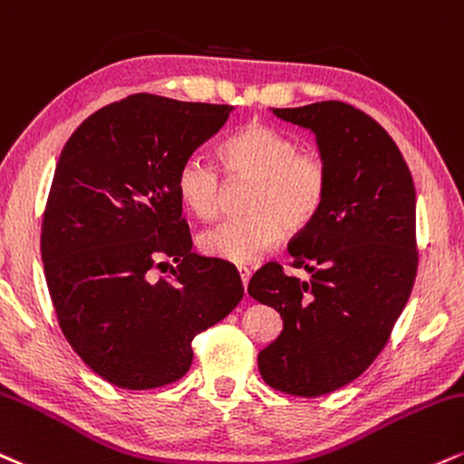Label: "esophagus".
Instances as JSON below:
<instances>
[{
  "label": "esophagus",
  "instance_id": "obj_1",
  "mask_svg": "<svg viewBox=\"0 0 464 464\" xmlns=\"http://www.w3.org/2000/svg\"><path fill=\"white\" fill-rule=\"evenodd\" d=\"M239 278H242L244 292H246V287H248V281H250V270H248V267H239Z\"/></svg>",
  "mask_w": 464,
  "mask_h": 464
}]
</instances>
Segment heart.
<instances>
[{"label": "heart", "mask_w": 464, "mask_h": 464, "mask_svg": "<svg viewBox=\"0 0 464 464\" xmlns=\"http://www.w3.org/2000/svg\"><path fill=\"white\" fill-rule=\"evenodd\" d=\"M228 175L253 181L246 218L205 228L200 253L227 264L246 266L278 246L283 233H304L315 225L331 192L328 161L314 150H300L289 133L248 122L220 147ZM220 172L200 153L188 155L175 175L177 197L200 220L216 216L220 203Z\"/></svg>", "instance_id": "heart-1"}]
</instances>
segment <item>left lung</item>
<instances>
[{
    "label": "left lung",
    "instance_id": "8db88e82",
    "mask_svg": "<svg viewBox=\"0 0 464 464\" xmlns=\"http://www.w3.org/2000/svg\"><path fill=\"white\" fill-rule=\"evenodd\" d=\"M315 133L331 192L315 225L289 242L294 267L266 264L248 283L283 331L256 356L276 392L317 398L359 378L389 342L417 275L415 186L400 149L365 111L342 102L272 108Z\"/></svg>",
    "mask_w": 464,
    "mask_h": 464
}]
</instances>
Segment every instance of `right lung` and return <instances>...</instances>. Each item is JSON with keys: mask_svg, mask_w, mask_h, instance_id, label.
<instances>
[{"mask_svg": "<svg viewBox=\"0 0 464 464\" xmlns=\"http://www.w3.org/2000/svg\"><path fill=\"white\" fill-rule=\"evenodd\" d=\"M231 110L131 94L88 116L60 153L43 216L44 278L66 342L110 384L179 381L192 339L242 300L236 266L192 253L175 189L179 164ZM155 266L169 276L155 279Z\"/></svg>", "mask_w": 464, "mask_h": 464, "instance_id": "obj_1", "label": "right lung"}]
</instances>
